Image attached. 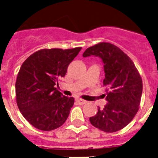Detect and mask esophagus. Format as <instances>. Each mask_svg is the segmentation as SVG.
<instances>
[{"label": "esophagus", "instance_id": "1", "mask_svg": "<svg viewBox=\"0 0 158 158\" xmlns=\"http://www.w3.org/2000/svg\"><path fill=\"white\" fill-rule=\"evenodd\" d=\"M76 102H78V104H79V105H80V106H82V105H84V104H86V101H85V100H82V99H81V98H77L76 99Z\"/></svg>", "mask_w": 158, "mask_h": 158}]
</instances>
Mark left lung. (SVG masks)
<instances>
[{"mask_svg":"<svg viewBox=\"0 0 158 158\" xmlns=\"http://www.w3.org/2000/svg\"><path fill=\"white\" fill-rule=\"evenodd\" d=\"M98 56L104 64L108 86L103 109L98 107L95 116L89 117L93 126L106 132H115L126 127L139 110L143 92V81L134 63L116 45L101 42L86 49L82 56Z\"/></svg>","mask_w":158,"mask_h":158,"instance_id":"8db88e82","label":"left lung"}]
</instances>
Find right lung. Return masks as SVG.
I'll return each instance as SVG.
<instances>
[{"label": "right lung", "mask_w": 158, "mask_h": 158, "mask_svg": "<svg viewBox=\"0 0 158 158\" xmlns=\"http://www.w3.org/2000/svg\"><path fill=\"white\" fill-rule=\"evenodd\" d=\"M82 48L41 49L23 62L15 82L17 106L24 118L42 131L58 128L66 121L74 105L55 86L64 77L69 64Z\"/></svg>", "instance_id": "add662e5"}]
</instances>
